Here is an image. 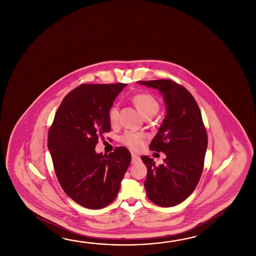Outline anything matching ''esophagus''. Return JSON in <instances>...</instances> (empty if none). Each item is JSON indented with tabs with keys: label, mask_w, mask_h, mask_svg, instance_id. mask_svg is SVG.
Returning a JSON list of instances; mask_svg holds the SVG:
<instances>
[{
	"label": "esophagus",
	"mask_w": 256,
	"mask_h": 256,
	"mask_svg": "<svg viewBox=\"0 0 256 256\" xmlns=\"http://www.w3.org/2000/svg\"><path fill=\"white\" fill-rule=\"evenodd\" d=\"M131 156H132V164H136V162H138L139 160H140V157H139L138 155L136 154H132Z\"/></svg>",
	"instance_id": "obj_1"
}]
</instances>
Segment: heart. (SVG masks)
<instances>
[{"label": "heart", "mask_w": 256, "mask_h": 256, "mask_svg": "<svg viewBox=\"0 0 256 256\" xmlns=\"http://www.w3.org/2000/svg\"><path fill=\"white\" fill-rule=\"evenodd\" d=\"M133 102L136 105L139 114L142 117L154 116L159 110V104L154 97L147 94H138L133 97ZM118 118V108L117 106H112L109 110L110 122L112 124L116 123ZM142 134L133 132H126L123 134L122 141L126 146L130 147L132 150H138L142 146Z\"/></svg>", "instance_id": "heart-1"}]
</instances>
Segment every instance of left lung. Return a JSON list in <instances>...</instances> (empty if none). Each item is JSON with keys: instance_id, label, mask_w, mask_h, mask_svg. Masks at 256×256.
I'll list each match as a JSON object with an SVG mask.
<instances>
[{"instance_id": "1", "label": "left lung", "mask_w": 256, "mask_h": 256, "mask_svg": "<svg viewBox=\"0 0 256 256\" xmlns=\"http://www.w3.org/2000/svg\"><path fill=\"white\" fill-rule=\"evenodd\" d=\"M159 91L166 114L149 148L166 155L164 164L142 156L147 168L148 198L160 207L178 206L193 193L201 178L207 150V133L193 96L170 80L138 81Z\"/></svg>"}]
</instances>
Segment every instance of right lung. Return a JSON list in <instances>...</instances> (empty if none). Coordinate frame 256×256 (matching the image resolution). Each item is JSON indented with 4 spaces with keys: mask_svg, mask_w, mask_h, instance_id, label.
Returning <instances> with one entry per match:
<instances>
[{
    "mask_svg": "<svg viewBox=\"0 0 256 256\" xmlns=\"http://www.w3.org/2000/svg\"><path fill=\"white\" fill-rule=\"evenodd\" d=\"M126 84H81L63 99L48 134V149L64 192L88 209L114 201L131 162L125 147L97 154L98 136L110 130L109 110Z\"/></svg>",
    "mask_w": 256,
    "mask_h": 256,
    "instance_id": "obj_1",
    "label": "right lung"
}]
</instances>
